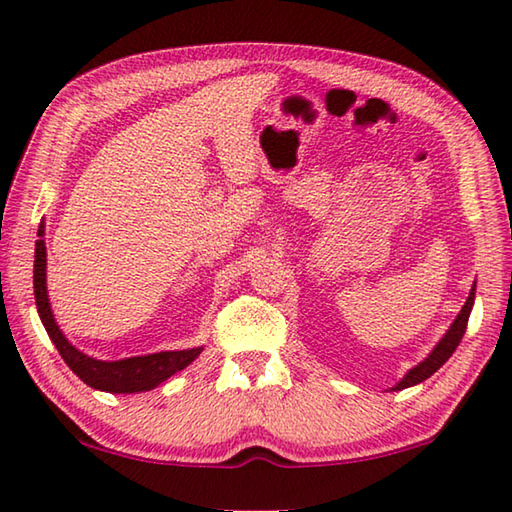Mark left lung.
<instances>
[{
	"instance_id": "8db88e82",
	"label": "left lung",
	"mask_w": 512,
	"mask_h": 512,
	"mask_svg": "<svg viewBox=\"0 0 512 512\" xmlns=\"http://www.w3.org/2000/svg\"><path fill=\"white\" fill-rule=\"evenodd\" d=\"M475 291H477V288H475V284H472L466 304L461 306L459 315H457V318H454V322L450 324V329L445 331V336H443L439 342H436V347H434L430 353H427V358H425L423 362H418L416 367H412L401 380H398V383L392 387L394 392H401V389H407V387H412V385L423 383V380L430 378L436 369H441L443 362L452 356L454 349L459 347L463 333H466L468 318H470V311H472V304H475Z\"/></svg>"
}]
</instances>
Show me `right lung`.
Returning a JSON list of instances; mask_svg holds the SVG:
<instances>
[{
	"mask_svg": "<svg viewBox=\"0 0 512 512\" xmlns=\"http://www.w3.org/2000/svg\"><path fill=\"white\" fill-rule=\"evenodd\" d=\"M35 241V264H33V288H35V304L40 320L49 333L55 349L60 351L62 360L67 362L69 369L76 374L82 383L100 389L109 394H136L150 392L159 387L163 380L174 376L190 365L192 360L199 358L203 347L181 349V351H159L150 356H134L123 360H96L76 349L64 338L58 322L53 318L49 293H46V244H44V224H40Z\"/></svg>",
	"mask_w": 512,
	"mask_h": 512,
	"instance_id": "add662e5",
	"label": "right lung"
}]
</instances>
